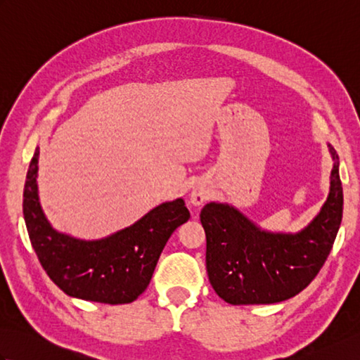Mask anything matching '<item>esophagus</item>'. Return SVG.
<instances>
[{
	"instance_id": "34e87169",
	"label": "esophagus",
	"mask_w": 360,
	"mask_h": 360,
	"mask_svg": "<svg viewBox=\"0 0 360 360\" xmlns=\"http://www.w3.org/2000/svg\"><path fill=\"white\" fill-rule=\"evenodd\" d=\"M207 200H209V192H207V190H205L204 187H200V186L193 187L192 193H190V202H192L193 205H201Z\"/></svg>"
}]
</instances>
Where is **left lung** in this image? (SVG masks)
Wrapping results in <instances>:
<instances>
[{
	"instance_id": "8db88e82",
	"label": "left lung",
	"mask_w": 360,
	"mask_h": 360,
	"mask_svg": "<svg viewBox=\"0 0 360 360\" xmlns=\"http://www.w3.org/2000/svg\"><path fill=\"white\" fill-rule=\"evenodd\" d=\"M331 153L335 162L330 196L300 233L263 232L231 205H204L200 217L207 240L205 266L212 288L224 302L278 303L316 278L333 249L343 212L339 158L334 148Z\"/></svg>"
}]
</instances>
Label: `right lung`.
<instances>
[{
    "label": "right lung",
    "instance_id": "obj_1",
    "mask_svg": "<svg viewBox=\"0 0 360 360\" xmlns=\"http://www.w3.org/2000/svg\"><path fill=\"white\" fill-rule=\"evenodd\" d=\"M40 150L30 160L22 213L27 233L49 278L71 297L98 303H131L150 285L160 252L190 218L184 201L164 202L131 227L98 241H82L53 231L38 202Z\"/></svg>",
    "mask_w": 360,
    "mask_h": 360
}]
</instances>
